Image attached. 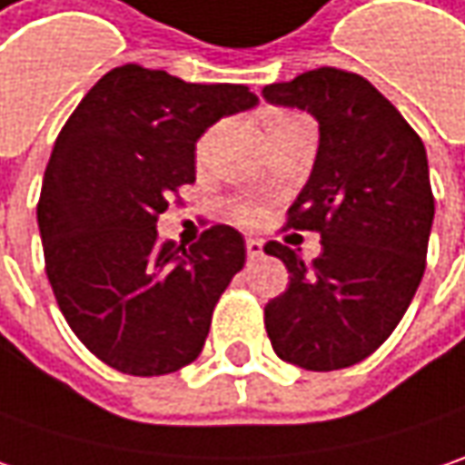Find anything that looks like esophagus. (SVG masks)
Segmentation results:
<instances>
[{
  "label": "esophagus",
  "instance_id": "esophagus-1",
  "mask_svg": "<svg viewBox=\"0 0 465 465\" xmlns=\"http://www.w3.org/2000/svg\"><path fill=\"white\" fill-rule=\"evenodd\" d=\"M247 257H250V260L262 257V242H260V239H247Z\"/></svg>",
  "mask_w": 465,
  "mask_h": 465
}]
</instances>
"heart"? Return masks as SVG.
I'll list each match as a JSON object with an SVG mask.
<instances>
[{
    "instance_id": "b5f03b06",
    "label": "heart",
    "mask_w": 465,
    "mask_h": 465,
    "mask_svg": "<svg viewBox=\"0 0 465 465\" xmlns=\"http://www.w3.org/2000/svg\"><path fill=\"white\" fill-rule=\"evenodd\" d=\"M289 116H292V114H281V116H275V119H289ZM275 119H272V122H275ZM205 145H208V140L200 143V153L205 151ZM236 215H239V218H252V208H250V205H239V208H236Z\"/></svg>"
}]
</instances>
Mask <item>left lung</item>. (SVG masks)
I'll use <instances>...</instances> for the list:
<instances>
[{"label":"left lung","instance_id":"1","mask_svg":"<svg viewBox=\"0 0 465 465\" xmlns=\"http://www.w3.org/2000/svg\"><path fill=\"white\" fill-rule=\"evenodd\" d=\"M272 106L312 114L320 145L289 226L320 232L307 265L268 242L289 289L265 304L272 351L310 372L359 364L406 314L424 275L434 197L421 137L370 80L320 67L262 88Z\"/></svg>","mask_w":465,"mask_h":465}]
</instances>
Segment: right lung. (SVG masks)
Segmentation results:
<instances>
[{
    "label": "right lung",
    "mask_w": 465,
    "mask_h": 465,
    "mask_svg": "<svg viewBox=\"0 0 465 465\" xmlns=\"http://www.w3.org/2000/svg\"><path fill=\"white\" fill-rule=\"evenodd\" d=\"M257 104L247 85L124 64L59 132L38 200L46 275L74 335L114 370L169 374L203 351L215 302L244 268V236L218 223L184 250L155 223L194 182L205 130Z\"/></svg>",
    "instance_id": "add662e5"
}]
</instances>
